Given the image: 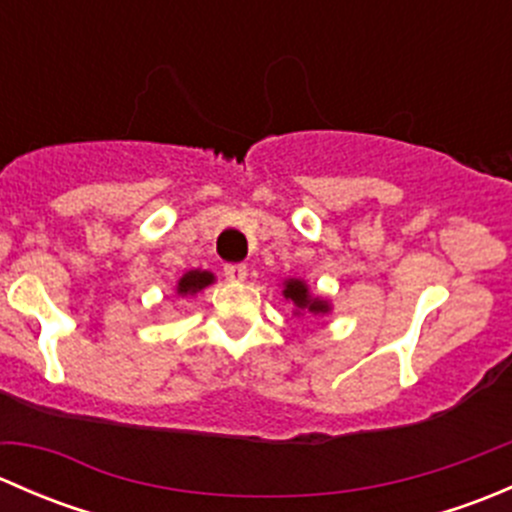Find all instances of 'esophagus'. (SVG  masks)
Masks as SVG:
<instances>
[{
    "label": "esophagus",
    "instance_id": "34e87169",
    "mask_svg": "<svg viewBox=\"0 0 512 512\" xmlns=\"http://www.w3.org/2000/svg\"><path fill=\"white\" fill-rule=\"evenodd\" d=\"M225 277L230 282H242L247 277V267L242 262H235V265H225Z\"/></svg>",
    "mask_w": 512,
    "mask_h": 512
}]
</instances>
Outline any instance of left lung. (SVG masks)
<instances>
[{
    "instance_id": "8db88e82",
    "label": "left lung",
    "mask_w": 512,
    "mask_h": 512,
    "mask_svg": "<svg viewBox=\"0 0 512 512\" xmlns=\"http://www.w3.org/2000/svg\"><path fill=\"white\" fill-rule=\"evenodd\" d=\"M282 297L287 302L294 304V314H302V312H312V314H327L329 312V302L322 297H314L309 292L307 282L304 280H285V287H282Z\"/></svg>"
}]
</instances>
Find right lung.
I'll return each instance as SVG.
<instances>
[{
  "label": "right lung",
  "mask_w": 512,
  "mask_h": 512,
  "mask_svg": "<svg viewBox=\"0 0 512 512\" xmlns=\"http://www.w3.org/2000/svg\"><path fill=\"white\" fill-rule=\"evenodd\" d=\"M213 282H215L213 272H208V270H190V272H185L183 277H180L178 287H175V292H178L180 297H193V294H198L200 289L213 285Z\"/></svg>",
  "instance_id": "right-lung-1"
}]
</instances>
